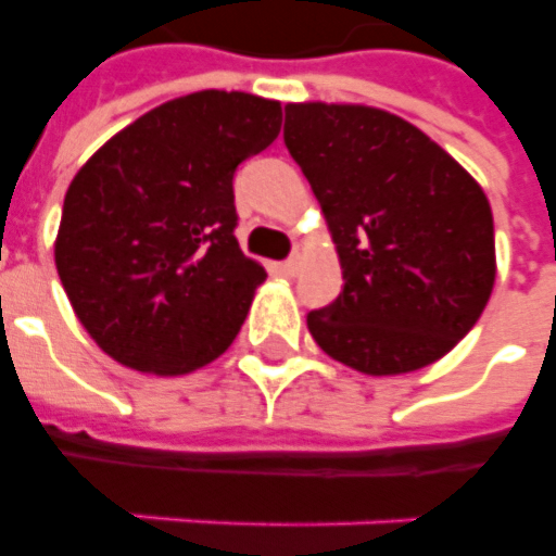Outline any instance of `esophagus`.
Segmentation results:
<instances>
[{
  "instance_id": "esophagus-1",
  "label": "esophagus",
  "mask_w": 556,
  "mask_h": 556,
  "mask_svg": "<svg viewBox=\"0 0 556 556\" xmlns=\"http://www.w3.org/2000/svg\"><path fill=\"white\" fill-rule=\"evenodd\" d=\"M281 271H285V275H290V278H293V275H299V257L285 260V263H281Z\"/></svg>"
}]
</instances>
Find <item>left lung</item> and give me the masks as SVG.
Returning a JSON list of instances; mask_svg holds the SVG:
<instances>
[{
	"label": "left lung",
	"mask_w": 556,
	"mask_h": 556,
	"mask_svg": "<svg viewBox=\"0 0 556 556\" xmlns=\"http://www.w3.org/2000/svg\"><path fill=\"white\" fill-rule=\"evenodd\" d=\"M285 113V143L344 275L341 296L308 314L311 338L371 377L443 359L482 317L497 278L482 185L395 113L326 101Z\"/></svg>",
	"instance_id": "1"
}]
</instances>
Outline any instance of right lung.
I'll list each match as a JSON object with an SVG mask.
<instances>
[{"mask_svg": "<svg viewBox=\"0 0 556 556\" xmlns=\"http://www.w3.org/2000/svg\"><path fill=\"white\" fill-rule=\"evenodd\" d=\"M278 131L281 101L203 89L134 119L71 179L53 257L110 359L179 377L233 344L266 281L233 236V173Z\"/></svg>", "mask_w": 556, "mask_h": 556, "instance_id": "right-lung-1", "label": "right lung"}]
</instances>
